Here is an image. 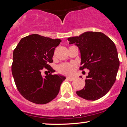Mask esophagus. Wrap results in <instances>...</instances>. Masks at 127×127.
<instances>
[{"label":"esophagus","instance_id":"obj_1","mask_svg":"<svg viewBox=\"0 0 127 127\" xmlns=\"http://www.w3.org/2000/svg\"><path fill=\"white\" fill-rule=\"evenodd\" d=\"M74 79H75V78H73V77H67V79L68 80V81H73Z\"/></svg>","mask_w":127,"mask_h":127}]
</instances>
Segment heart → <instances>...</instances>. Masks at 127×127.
I'll list each match as a JSON object with an SVG mask.
<instances>
[{
  "instance_id": "obj_1",
  "label": "heart",
  "mask_w": 127,
  "mask_h": 127,
  "mask_svg": "<svg viewBox=\"0 0 127 127\" xmlns=\"http://www.w3.org/2000/svg\"><path fill=\"white\" fill-rule=\"evenodd\" d=\"M75 64L73 63H63L57 67L58 71L64 75H72L75 70Z\"/></svg>"
}]
</instances>
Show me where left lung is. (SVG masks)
<instances>
[{
    "mask_svg": "<svg viewBox=\"0 0 127 127\" xmlns=\"http://www.w3.org/2000/svg\"><path fill=\"white\" fill-rule=\"evenodd\" d=\"M69 44H75L81 53L80 70H90L85 86L76 92L87 100H98L108 93L116 81L119 69L118 51L113 42L104 33L87 32L79 36L68 37ZM82 78V76H80Z\"/></svg>",
    "mask_w": 127,
    "mask_h": 127,
    "instance_id": "8db88e82",
    "label": "left lung"
}]
</instances>
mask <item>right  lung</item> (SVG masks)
Instances as JSON below:
<instances>
[{
  "mask_svg": "<svg viewBox=\"0 0 127 127\" xmlns=\"http://www.w3.org/2000/svg\"><path fill=\"white\" fill-rule=\"evenodd\" d=\"M62 40L33 34L20 40L13 52L12 73L17 89L23 97L36 104H43L59 94L64 76H42L43 68L55 72L49 63L53 62L55 48Z\"/></svg>",
  "mask_w": 127,
  "mask_h": 127,
  "instance_id": "right-lung-1",
  "label": "right lung"
}]
</instances>
